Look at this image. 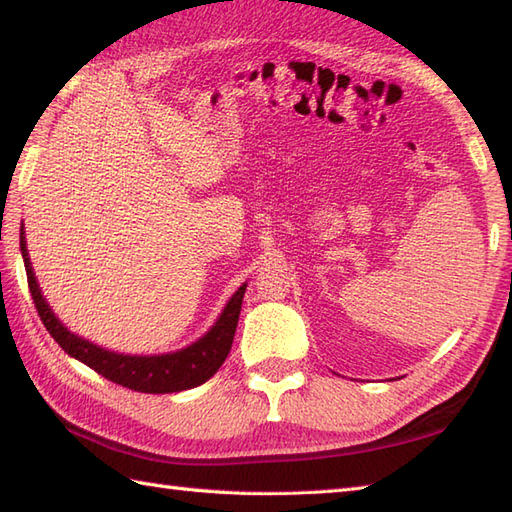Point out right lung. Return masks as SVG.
I'll return each instance as SVG.
<instances>
[{
	"label": "right lung",
	"instance_id": "obj_1",
	"mask_svg": "<svg viewBox=\"0 0 512 512\" xmlns=\"http://www.w3.org/2000/svg\"><path fill=\"white\" fill-rule=\"evenodd\" d=\"M19 242L23 264H26L28 288L45 329L50 331V336L61 344V349H65V353H69L71 358L87 364L95 373L109 379V382H115L137 392H150V395L181 392L205 384L207 379L218 373V368L224 364V360H227L237 329V320H240L246 283L231 296V301L224 307L222 316L218 318V323L211 327L209 334L194 342L192 347L170 355H122L95 347V344L74 336L61 325V320L52 314L50 305L45 303L39 290V283L34 279L23 229Z\"/></svg>",
	"mask_w": 512,
	"mask_h": 512
}]
</instances>
